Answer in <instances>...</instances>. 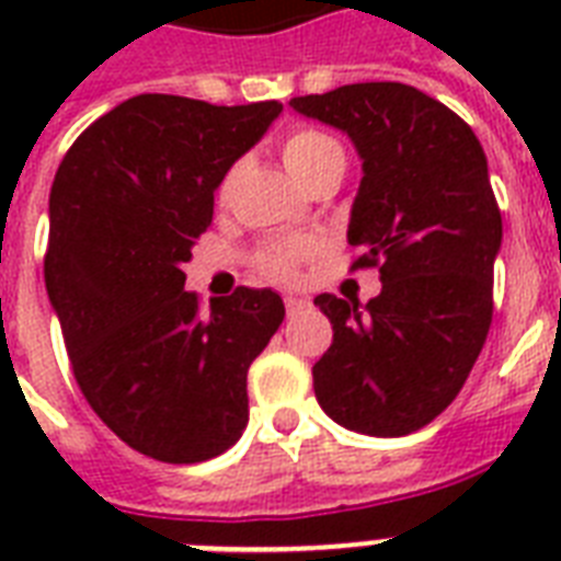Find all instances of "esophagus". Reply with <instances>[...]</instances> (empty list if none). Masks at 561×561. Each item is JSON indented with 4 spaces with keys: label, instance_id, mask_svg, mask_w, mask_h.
Wrapping results in <instances>:
<instances>
[{
    "label": "esophagus",
    "instance_id": "esophagus-1",
    "mask_svg": "<svg viewBox=\"0 0 561 561\" xmlns=\"http://www.w3.org/2000/svg\"><path fill=\"white\" fill-rule=\"evenodd\" d=\"M308 302L302 297H285V311H288V317L299 314V311H306Z\"/></svg>",
    "mask_w": 561,
    "mask_h": 561
}]
</instances>
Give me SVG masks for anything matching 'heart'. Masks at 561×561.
<instances>
[{
    "label": "heart",
    "instance_id": "obj_1",
    "mask_svg": "<svg viewBox=\"0 0 561 561\" xmlns=\"http://www.w3.org/2000/svg\"><path fill=\"white\" fill-rule=\"evenodd\" d=\"M282 162L290 171V178L297 180L302 188H311L317 180L329 178V174H343L346 169V153L343 145L334 136L317 130V127H297L282 139ZM232 186V174L224 178L218 194L227 197ZM314 241L308 238H290L279 244L264 247L259 253V271L271 279H290L297 271L299 262H306L314 255Z\"/></svg>",
    "mask_w": 561,
    "mask_h": 561
}]
</instances>
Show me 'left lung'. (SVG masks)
Wrapping results in <instances>:
<instances>
[{
    "instance_id": "1",
    "label": "left lung",
    "mask_w": 561,
    "mask_h": 561,
    "mask_svg": "<svg viewBox=\"0 0 561 561\" xmlns=\"http://www.w3.org/2000/svg\"><path fill=\"white\" fill-rule=\"evenodd\" d=\"M290 107L350 136L360 157L352 264L378 267L381 294H320L334 341L314 364L320 408L369 436L413 434L469 378L492 323L501 209L486 153L457 113L416 87L350 83Z\"/></svg>"
}]
</instances>
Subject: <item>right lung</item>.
Wrapping results in <instances>:
<instances>
[{
  "instance_id": "obj_1",
  "label": "right lung",
  "mask_w": 561,
  "mask_h": 561,
  "mask_svg": "<svg viewBox=\"0 0 561 561\" xmlns=\"http://www.w3.org/2000/svg\"><path fill=\"white\" fill-rule=\"evenodd\" d=\"M279 113V101L136 95L92 122L55 174L48 299L90 408L145 457L203 462L244 434L247 369L285 306L271 288H236L201 311L183 264L220 180Z\"/></svg>"
}]
</instances>
